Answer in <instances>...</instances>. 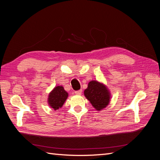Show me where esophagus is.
I'll return each mask as SVG.
<instances>
[{
  "mask_svg": "<svg viewBox=\"0 0 160 160\" xmlns=\"http://www.w3.org/2000/svg\"><path fill=\"white\" fill-rule=\"evenodd\" d=\"M75 93L76 95H81V93H82V89L75 91Z\"/></svg>",
  "mask_w": 160,
  "mask_h": 160,
  "instance_id": "34e87169",
  "label": "esophagus"
}]
</instances>
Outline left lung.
<instances>
[{"label": "left lung", "instance_id": "obj_1", "mask_svg": "<svg viewBox=\"0 0 160 160\" xmlns=\"http://www.w3.org/2000/svg\"><path fill=\"white\" fill-rule=\"evenodd\" d=\"M85 96L98 111L105 108L109 102V93L105 85L98 81H91L84 91Z\"/></svg>", "mask_w": 160, "mask_h": 160}]
</instances>
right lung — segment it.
Returning a JSON list of instances; mask_svg holds the SVG:
<instances>
[{
    "mask_svg": "<svg viewBox=\"0 0 160 160\" xmlns=\"http://www.w3.org/2000/svg\"><path fill=\"white\" fill-rule=\"evenodd\" d=\"M68 97V93L61 86H57L53 89L49 96V103L55 110L61 108Z\"/></svg>",
    "mask_w": 160,
    "mask_h": 160,
    "instance_id": "add662e5",
    "label": "right lung"
}]
</instances>
